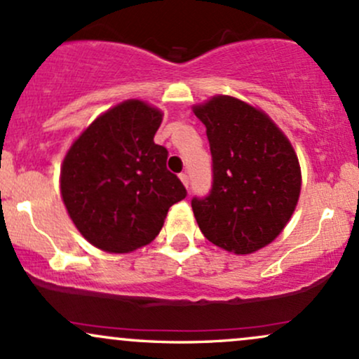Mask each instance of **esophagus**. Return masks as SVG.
Here are the masks:
<instances>
[{
	"mask_svg": "<svg viewBox=\"0 0 359 359\" xmlns=\"http://www.w3.org/2000/svg\"><path fill=\"white\" fill-rule=\"evenodd\" d=\"M179 177H180V180H182V184L185 185V187L189 189V175L185 174V172H182V174H179Z\"/></svg>",
	"mask_w": 359,
	"mask_h": 359,
	"instance_id": "34e87169",
	"label": "esophagus"
}]
</instances>
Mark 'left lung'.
<instances>
[{"instance_id":"1","label":"left lung","mask_w":359,"mask_h":359,"mask_svg":"<svg viewBox=\"0 0 359 359\" xmlns=\"http://www.w3.org/2000/svg\"><path fill=\"white\" fill-rule=\"evenodd\" d=\"M194 113L212 156L211 191L191 203L197 224L219 248L253 253L278 236L297 205V155L265 113L240 100L216 96Z\"/></svg>"}]
</instances>
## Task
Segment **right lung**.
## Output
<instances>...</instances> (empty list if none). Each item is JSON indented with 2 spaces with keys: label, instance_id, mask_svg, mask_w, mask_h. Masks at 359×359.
<instances>
[{
  "label": "right lung",
  "instance_id": "obj_1",
  "mask_svg": "<svg viewBox=\"0 0 359 359\" xmlns=\"http://www.w3.org/2000/svg\"><path fill=\"white\" fill-rule=\"evenodd\" d=\"M162 113L142 101L106 111L74 142L60 172L69 216L89 243L128 253L155 240L187 191L154 137Z\"/></svg>",
  "mask_w": 359,
  "mask_h": 359
}]
</instances>
